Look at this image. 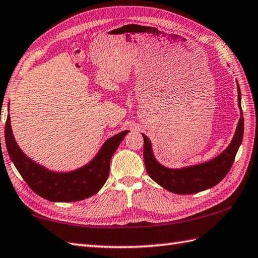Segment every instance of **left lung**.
<instances>
[{"label": "left lung", "mask_w": 258, "mask_h": 258, "mask_svg": "<svg viewBox=\"0 0 258 258\" xmlns=\"http://www.w3.org/2000/svg\"><path fill=\"white\" fill-rule=\"evenodd\" d=\"M237 83V80H236ZM238 92V107L240 109V118L236 127V132L230 144L215 159L208 162L184 166L181 169H170L156 161L153 154L152 144L146 135H143L144 149L143 158L146 172L156 183L164 189L178 195H191L210 189L218 184L226 174L229 172L234 163L235 156L243 141L244 135V117L241 109V94L239 85L237 83Z\"/></svg>", "instance_id": "1"}]
</instances>
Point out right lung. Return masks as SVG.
<instances>
[{"label": "right lung", "instance_id": "obj_1", "mask_svg": "<svg viewBox=\"0 0 258 258\" xmlns=\"http://www.w3.org/2000/svg\"><path fill=\"white\" fill-rule=\"evenodd\" d=\"M128 131H123L108 139L89 163L69 172H53L29 159L12 133L8 115L5 123V144L10 158L27 184L35 194L53 203H72L97 194L109 174L110 159Z\"/></svg>", "mask_w": 258, "mask_h": 258}]
</instances>
